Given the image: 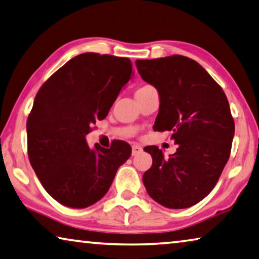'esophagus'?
<instances>
[{"mask_svg":"<svg viewBox=\"0 0 259 259\" xmlns=\"http://www.w3.org/2000/svg\"><path fill=\"white\" fill-rule=\"evenodd\" d=\"M142 151H143V149H142L141 146L135 144V145H133V152H131V154H133V155H137V154L141 153Z\"/></svg>","mask_w":259,"mask_h":259,"instance_id":"34e87169","label":"esophagus"}]
</instances>
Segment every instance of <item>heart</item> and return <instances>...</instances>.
<instances>
[{"mask_svg":"<svg viewBox=\"0 0 259 259\" xmlns=\"http://www.w3.org/2000/svg\"><path fill=\"white\" fill-rule=\"evenodd\" d=\"M146 86H149V85H146ZM146 86H143V88H146ZM142 89V88H141Z\"/></svg>","mask_w":259,"mask_h":259,"instance_id":"1","label":"heart"}]
</instances>
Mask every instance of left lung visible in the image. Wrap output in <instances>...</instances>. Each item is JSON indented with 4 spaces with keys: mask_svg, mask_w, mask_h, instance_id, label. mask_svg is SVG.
<instances>
[{
    "mask_svg": "<svg viewBox=\"0 0 259 259\" xmlns=\"http://www.w3.org/2000/svg\"><path fill=\"white\" fill-rule=\"evenodd\" d=\"M139 75L158 90L153 129L170 131L178 149L165 158L157 146L144 149L152 166L143 175L147 194L168 208H187L218 182L235 133L223 89L196 61L182 55L137 60Z\"/></svg>",
    "mask_w": 259,
    "mask_h": 259,
    "instance_id": "obj_1",
    "label": "left lung"
}]
</instances>
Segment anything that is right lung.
<instances>
[{
    "mask_svg": "<svg viewBox=\"0 0 259 259\" xmlns=\"http://www.w3.org/2000/svg\"><path fill=\"white\" fill-rule=\"evenodd\" d=\"M133 75L126 57L84 53L36 93L26 123L28 159L45 190L64 206L85 208L100 200L130 158L128 143L90 149L85 136L107 116Z\"/></svg>",
    "mask_w": 259,
    "mask_h": 259,
    "instance_id": "right-lung-1",
    "label": "right lung"
}]
</instances>
